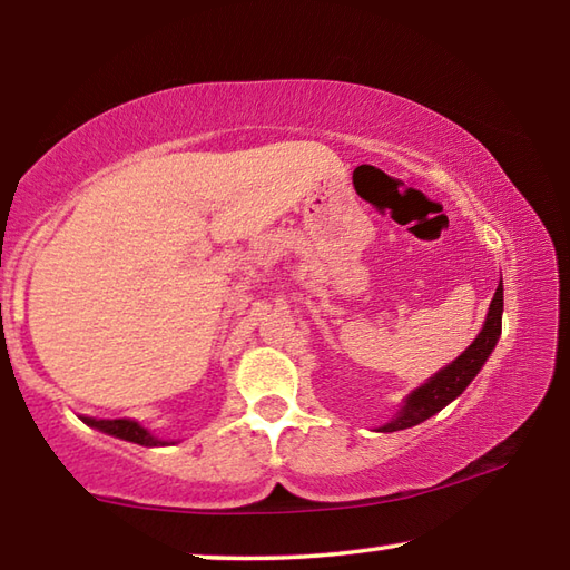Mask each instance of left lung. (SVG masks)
<instances>
[{"label": "left lung", "mask_w": 570, "mask_h": 570, "mask_svg": "<svg viewBox=\"0 0 570 570\" xmlns=\"http://www.w3.org/2000/svg\"><path fill=\"white\" fill-rule=\"evenodd\" d=\"M500 330H503V282L495 288L493 302H490L485 324L478 334V340L472 342L465 352H462L455 362L448 364L445 370H440L435 377H430L417 390L407 394L402 410L392 422L382 424L380 432H397L414 428V424L424 422L432 414H438L442 407L460 397L465 392L468 384L475 380V374L482 370V364L488 362L490 352L495 350L500 340Z\"/></svg>", "instance_id": "8db88e82"}]
</instances>
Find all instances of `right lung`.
Listing matches in <instances>:
<instances>
[{
  "mask_svg": "<svg viewBox=\"0 0 570 570\" xmlns=\"http://www.w3.org/2000/svg\"><path fill=\"white\" fill-rule=\"evenodd\" d=\"M82 422L90 424V428H95V430H100V432H108V435H112V438L135 442V445H146V448L168 445V442L153 438L150 432L142 428V424L135 422V420H95V417H82Z\"/></svg>",
  "mask_w": 570,
  "mask_h": 570,
  "instance_id": "1",
  "label": "right lung"
}]
</instances>
